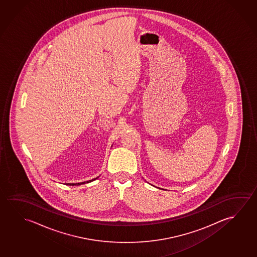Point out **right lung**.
Segmentation results:
<instances>
[{
    "label": "right lung",
    "instance_id": "right-lung-1",
    "mask_svg": "<svg viewBox=\"0 0 257 257\" xmlns=\"http://www.w3.org/2000/svg\"><path fill=\"white\" fill-rule=\"evenodd\" d=\"M99 177H96V178H94L93 179H90V180H87V181H84V182H79V183H67V185H69V186H78V185H82V184H86L89 183V182H92V181H94L95 179H98Z\"/></svg>",
    "mask_w": 257,
    "mask_h": 257
}]
</instances>
